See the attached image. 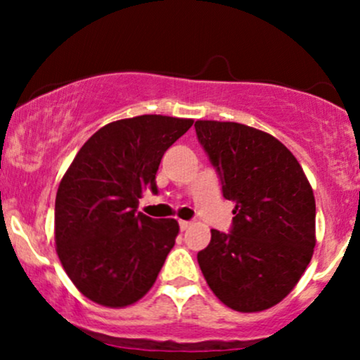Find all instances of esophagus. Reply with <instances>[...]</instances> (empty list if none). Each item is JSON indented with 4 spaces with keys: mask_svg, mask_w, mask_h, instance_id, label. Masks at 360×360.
<instances>
[{
    "mask_svg": "<svg viewBox=\"0 0 360 360\" xmlns=\"http://www.w3.org/2000/svg\"><path fill=\"white\" fill-rule=\"evenodd\" d=\"M193 223L191 221H184V220H179V229L183 230V232H186L188 229H191Z\"/></svg>",
    "mask_w": 360,
    "mask_h": 360,
    "instance_id": "34e87169",
    "label": "esophagus"
}]
</instances>
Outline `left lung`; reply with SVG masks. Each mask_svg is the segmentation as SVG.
<instances>
[{"instance_id":"8db88e82","label":"left lung","mask_w":360,"mask_h":360,"mask_svg":"<svg viewBox=\"0 0 360 360\" xmlns=\"http://www.w3.org/2000/svg\"><path fill=\"white\" fill-rule=\"evenodd\" d=\"M200 143L235 203L230 233L212 230L198 264L218 300L242 313L262 311L298 284L315 249V196L291 150L266 131L198 120Z\"/></svg>"}]
</instances>
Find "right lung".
I'll use <instances>...</instances> for the list:
<instances>
[{
    "label": "right lung",
    "instance_id": "add662e5",
    "mask_svg": "<svg viewBox=\"0 0 360 360\" xmlns=\"http://www.w3.org/2000/svg\"><path fill=\"white\" fill-rule=\"evenodd\" d=\"M191 118L140 115L105 125L79 148L56 196V250L86 298L108 308L137 303L174 247V218L137 212L157 193L160 159Z\"/></svg>",
    "mask_w": 360,
    "mask_h": 360
}]
</instances>
